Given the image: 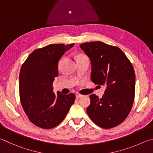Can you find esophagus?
I'll list each match as a JSON object with an SVG mask.
<instances>
[{"mask_svg":"<svg viewBox=\"0 0 153 153\" xmlns=\"http://www.w3.org/2000/svg\"><path fill=\"white\" fill-rule=\"evenodd\" d=\"M82 95H81V94H76V99H79V98H81V97H82Z\"/></svg>","mask_w":153,"mask_h":153,"instance_id":"1","label":"esophagus"}]
</instances>
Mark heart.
Here are the masks:
<instances>
[{"mask_svg":"<svg viewBox=\"0 0 153 153\" xmlns=\"http://www.w3.org/2000/svg\"><path fill=\"white\" fill-rule=\"evenodd\" d=\"M87 57V56H85V55H81V56H79V58H80V57Z\"/></svg>","mask_w":153,"mask_h":153,"instance_id":"b5f03b06","label":"heart"}]
</instances>
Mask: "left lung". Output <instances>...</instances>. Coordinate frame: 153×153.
I'll list each match as a JSON object with an SVG mask.
<instances>
[{"label":"left lung","instance_id":"obj_1","mask_svg":"<svg viewBox=\"0 0 153 153\" xmlns=\"http://www.w3.org/2000/svg\"><path fill=\"white\" fill-rule=\"evenodd\" d=\"M81 49L91 62V80L105 85L102 98L90 95L87 112L97 126L111 129L125 121L133 106L136 75L134 67L121 49L101 41L84 42Z\"/></svg>","mask_w":153,"mask_h":153}]
</instances>
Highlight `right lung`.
Masks as SVG:
<instances>
[{
  "instance_id": "obj_1",
  "label": "right lung",
  "mask_w": 153,
  "mask_h": 153,
  "mask_svg": "<svg viewBox=\"0 0 153 153\" xmlns=\"http://www.w3.org/2000/svg\"><path fill=\"white\" fill-rule=\"evenodd\" d=\"M74 43L51 44L35 49L22 64L19 73V97L30 121L42 129L56 127L66 117L75 95H55L53 82L58 75V61Z\"/></svg>"
}]
</instances>
